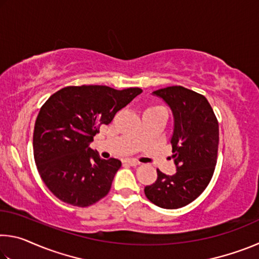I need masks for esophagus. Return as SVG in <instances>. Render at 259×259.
<instances>
[{
	"label": "esophagus",
	"instance_id": "34e87169",
	"mask_svg": "<svg viewBox=\"0 0 259 259\" xmlns=\"http://www.w3.org/2000/svg\"><path fill=\"white\" fill-rule=\"evenodd\" d=\"M124 162H125L126 164L133 165V166H136V165H138V164H139V162H138V161H136V160H134V159H126Z\"/></svg>",
	"mask_w": 259,
	"mask_h": 259
}]
</instances>
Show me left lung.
<instances>
[{
  "instance_id": "left-lung-1",
  "label": "left lung",
  "mask_w": 259,
  "mask_h": 259,
  "mask_svg": "<svg viewBox=\"0 0 259 259\" xmlns=\"http://www.w3.org/2000/svg\"><path fill=\"white\" fill-rule=\"evenodd\" d=\"M153 95L168 105L174 116L171 136L176 174L157 169V179L145 187L146 198L164 209H178L194 201L211 181L217 163L218 121L204 96L181 85Z\"/></svg>"
}]
</instances>
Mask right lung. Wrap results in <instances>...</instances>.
I'll list each match as a JSON object with an SVG mask.
<instances>
[{"mask_svg":"<svg viewBox=\"0 0 259 259\" xmlns=\"http://www.w3.org/2000/svg\"><path fill=\"white\" fill-rule=\"evenodd\" d=\"M140 88L66 87L38 112L33 135L34 159L47 187L65 203L89 207L107 195L121 161L104 160L89 144L102 124L142 94Z\"/></svg>","mask_w":259,"mask_h":259,"instance_id":"1","label":"right lung"}]
</instances>
